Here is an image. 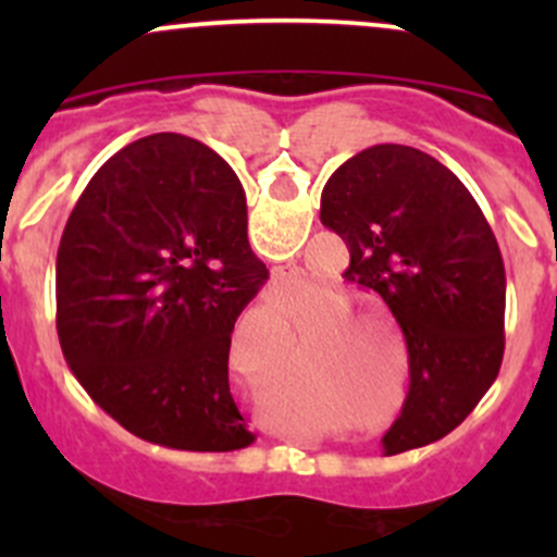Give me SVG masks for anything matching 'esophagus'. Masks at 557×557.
<instances>
[{"mask_svg": "<svg viewBox=\"0 0 557 557\" xmlns=\"http://www.w3.org/2000/svg\"><path fill=\"white\" fill-rule=\"evenodd\" d=\"M269 299H272V296H269V290H267V294H263V301H269Z\"/></svg>", "mask_w": 557, "mask_h": 557, "instance_id": "esophagus-1", "label": "esophagus"}]
</instances>
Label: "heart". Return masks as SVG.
I'll use <instances>...</instances> for the list:
<instances>
[{"instance_id": "heart-1", "label": "heart", "mask_w": 557, "mask_h": 557, "mask_svg": "<svg viewBox=\"0 0 557 557\" xmlns=\"http://www.w3.org/2000/svg\"><path fill=\"white\" fill-rule=\"evenodd\" d=\"M294 252H296V247H285L283 252H277V256H272V258H280V261H283V258H290V256H294ZM318 288H320L318 280L310 277V274H305V272L283 274V277H280L277 283H274V294H277V307H280V310H285V312L296 310V307H299L305 299H310V296ZM358 325H361V320L352 318V320H334V323H329V325H325V329H329V331H342V329H358Z\"/></svg>"}]
</instances>
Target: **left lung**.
I'll return each instance as SVG.
<instances>
[{
  "mask_svg": "<svg viewBox=\"0 0 557 557\" xmlns=\"http://www.w3.org/2000/svg\"><path fill=\"white\" fill-rule=\"evenodd\" d=\"M320 221L350 250L345 277L374 290L407 339L409 391L385 453L442 440L504 358L507 277L480 205L434 156L372 145L331 174Z\"/></svg>",
  "mask_w": 557,
  "mask_h": 557,
  "instance_id": "1",
  "label": "left lung"
}]
</instances>
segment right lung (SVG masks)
Instances as JSON below:
<instances>
[{
    "label": "right lung",
    "instance_id": "obj_1",
    "mask_svg": "<svg viewBox=\"0 0 557 557\" xmlns=\"http://www.w3.org/2000/svg\"><path fill=\"white\" fill-rule=\"evenodd\" d=\"M267 267L232 166L183 134L117 150L77 199L55 258V329L88 396L172 450L256 442L228 387L232 331Z\"/></svg>",
    "mask_w": 557,
    "mask_h": 557
}]
</instances>
